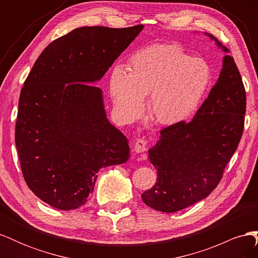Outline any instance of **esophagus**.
Returning a JSON list of instances; mask_svg holds the SVG:
<instances>
[{
	"label": "esophagus",
	"mask_w": 258,
	"mask_h": 258,
	"mask_svg": "<svg viewBox=\"0 0 258 258\" xmlns=\"http://www.w3.org/2000/svg\"><path fill=\"white\" fill-rule=\"evenodd\" d=\"M146 146H147V141L144 139H137L136 143H135V152L140 154L146 151Z\"/></svg>",
	"instance_id": "34e87169"
}]
</instances>
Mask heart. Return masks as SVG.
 I'll return each instance as SVG.
<instances>
[{"label": "heart", "instance_id": "b5f03b06", "mask_svg": "<svg viewBox=\"0 0 258 258\" xmlns=\"http://www.w3.org/2000/svg\"><path fill=\"white\" fill-rule=\"evenodd\" d=\"M212 81L208 62L191 57L175 44H155L135 51L126 71L115 67L110 77V93L116 111L132 121L144 110L162 126L181 123L197 111Z\"/></svg>", "mask_w": 258, "mask_h": 258}]
</instances>
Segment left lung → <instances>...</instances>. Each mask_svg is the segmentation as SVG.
Segmentation results:
<instances>
[{
  "label": "left lung",
  "instance_id": "8db88e82",
  "mask_svg": "<svg viewBox=\"0 0 258 258\" xmlns=\"http://www.w3.org/2000/svg\"><path fill=\"white\" fill-rule=\"evenodd\" d=\"M223 51L228 49L209 33ZM246 95L235 60L223 59L220 77L189 122L160 131L148 151L157 182L142 194L144 204L173 213L207 198L221 182L244 128Z\"/></svg>",
  "mask_w": 258,
  "mask_h": 258
}]
</instances>
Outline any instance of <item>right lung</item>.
<instances>
[{"instance_id": "obj_1", "label": "right lung", "mask_w": 258, "mask_h": 258, "mask_svg": "<svg viewBox=\"0 0 258 258\" xmlns=\"http://www.w3.org/2000/svg\"><path fill=\"white\" fill-rule=\"evenodd\" d=\"M143 29L82 27L51 42L20 92L15 142L29 188L49 206L73 210L103 167L129 158L128 140L106 118L103 75Z\"/></svg>"}]
</instances>
